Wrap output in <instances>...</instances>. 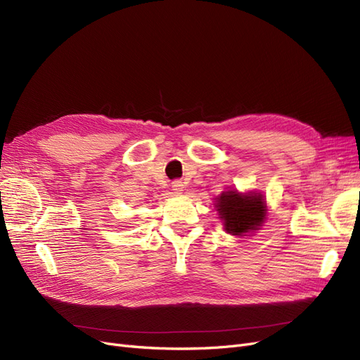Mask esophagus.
I'll return each instance as SVG.
<instances>
[{
  "label": "esophagus",
  "instance_id": "1",
  "mask_svg": "<svg viewBox=\"0 0 360 360\" xmlns=\"http://www.w3.org/2000/svg\"><path fill=\"white\" fill-rule=\"evenodd\" d=\"M171 188H172V191H174V193H181L183 192V189H184V184H183V181L181 180H174L172 183H171Z\"/></svg>",
  "mask_w": 360,
  "mask_h": 360
}]
</instances>
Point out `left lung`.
Returning a JSON list of instances; mask_svg holds the SVG:
<instances>
[{
  "instance_id": "left-lung-1",
  "label": "left lung",
  "mask_w": 360,
  "mask_h": 360,
  "mask_svg": "<svg viewBox=\"0 0 360 360\" xmlns=\"http://www.w3.org/2000/svg\"><path fill=\"white\" fill-rule=\"evenodd\" d=\"M216 207L224 221L225 230L234 236H243L258 230L266 217V202L263 195H240L236 191L224 192L216 198Z\"/></svg>"
}]
</instances>
